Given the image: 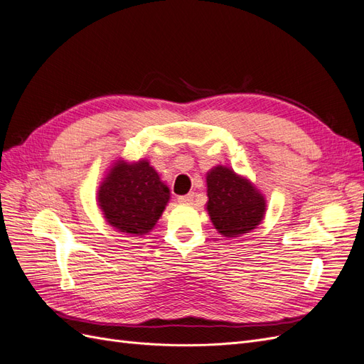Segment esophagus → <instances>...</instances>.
Returning <instances> with one entry per match:
<instances>
[{"label": "esophagus", "mask_w": 364, "mask_h": 364, "mask_svg": "<svg viewBox=\"0 0 364 364\" xmlns=\"http://www.w3.org/2000/svg\"><path fill=\"white\" fill-rule=\"evenodd\" d=\"M193 197H194L193 193L185 194V196H179V197H178V202H179V203H191V202H193Z\"/></svg>", "instance_id": "34e87169"}]
</instances>
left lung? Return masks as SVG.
Instances as JSON below:
<instances>
[{"label": "left lung", "instance_id": "8db88e82", "mask_svg": "<svg viewBox=\"0 0 364 364\" xmlns=\"http://www.w3.org/2000/svg\"><path fill=\"white\" fill-rule=\"evenodd\" d=\"M206 185L208 214L223 237L245 235L262 222L266 200L243 176L223 165H217L208 171Z\"/></svg>", "mask_w": 364, "mask_h": 364}]
</instances>
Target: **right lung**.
<instances>
[{"label": "right lung", "instance_id": "1", "mask_svg": "<svg viewBox=\"0 0 364 364\" xmlns=\"http://www.w3.org/2000/svg\"><path fill=\"white\" fill-rule=\"evenodd\" d=\"M106 222L118 232L144 235L155 228L170 200V190L150 162L117 161L97 193Z\"/></svg>", "mask_w": 364, "mask_h": 364}]
</instances>
